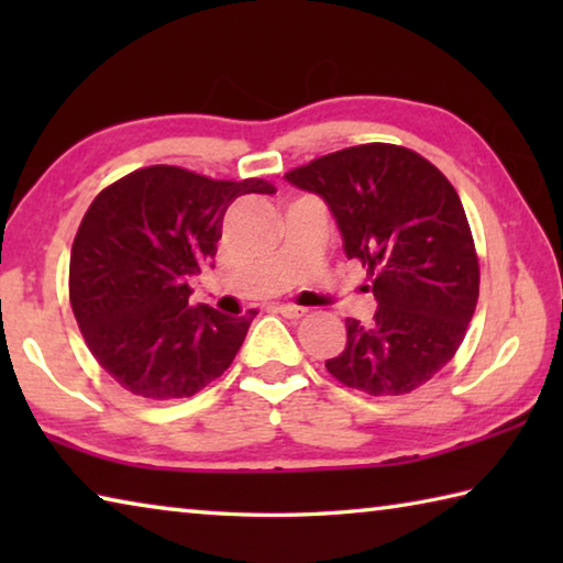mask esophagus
Here are the masks:
<instances>
[{
    "label": "esophagus",
    "instance_id": "esophagus-1",
    "mask_svg": "<svg viewBox=\"0 0 563 563\" xmlns=\"http://www.w3.org/2000/svg\"><path fill=\"white\" fill-rule=\"evenodd\" d=\"M278 312L283 318H290V320H300V318H305V308H298V305H280L278 308Z\"/></svg>",
    "mask_w": 563,
    "mask_h": 563
}]
</instances>
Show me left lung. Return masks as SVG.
Returning a JSON list of instances; mask_svg holds the SVG:
<instances>
[{"label": "left lung", "mask_w": 563, "mask_h": 563, "mask_svg": "<svg viewBox=\"0 0 563 563\" xmlns=\"http://www.w3.org/2000/svg\"><path fill=\"white\" fill-rule=\"evenodd\" d=\"M328 203L347 258L367 268L373 322L347 318V345L325 362L365 395H407L454 357L479 298L470 223L430 161L393 144L335 151L285 174Z\"/></svg>", "instance_id": "8db88e82"}]
</instances>
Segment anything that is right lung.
<instances>
[{"label": "right lung", "instance_id": "1", "mask_svg": "<svg viewBox=\"0 0 563 563\" xmlns=\"http://www.w3.org/2000/svg\"><path fill=\"white\" fill-rule=\"evenodd\" d=\"M247 194L275 186L148 166L93 198L71 245L69 300L91 355L123 389L190 397L231 367L255 312L194 308L188 280L213 268L228 206Z\"/></svg>", "mask_w": 563, "mask_h": 563}]
</instances>
